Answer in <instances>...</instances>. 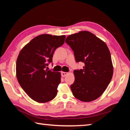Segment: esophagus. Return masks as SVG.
Segmentation results:
<instances>
[{"label": "esophagus", "mask_w": 130, "mask_h": 130, "mask_svg": "<svg viewBox=\"0 0 130 130\" xmlns=\"http://www.w3.org/2000/svg\"><path fill=\"white\" fill-rule=\"evenodd\" d=\"M68 74V72H61V76H62V77H65L67 75V74Z\"/></svg>", "instance_id": "obj_1"}]
</instances>
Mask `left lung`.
<instances>
[{"mask_svg":"<svg viewBox=\"0 0 130 130\" xmlns=\"http://www.w3.org/2000/svg\"><path fill=\"white\" fill-rule=\"evenodd\" d=\"M65 42L74 52L76 62L85 64L83 69L74 70L75 80L70 85L72 93L82 102L97 99L113 76L111 56L106 43L88 31L70 35Z\"/></svg>","mask_w":130,"mask_h":130,"instance_id":"1","label":"left lung"}]
</instances>
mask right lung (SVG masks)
<instances>
[{"instance_id": "right-lung-1", "label": "right lung", "mask_w": 130, "mask_h": 130, "mask_svg": "<svg viewBox=\"0 0 130 130\" xmlns=\"http://www.w3.org/2000/svg\"><path fill=\"white\" fill-rule=\"evenodd\" d=\"M65 39L64 35H39L26 44L18 56L17 80L24 91L37 102H48L57 95L61 73L45 68L52 62L54 51L63 45Z\"/></svg>"}]
</instances>
